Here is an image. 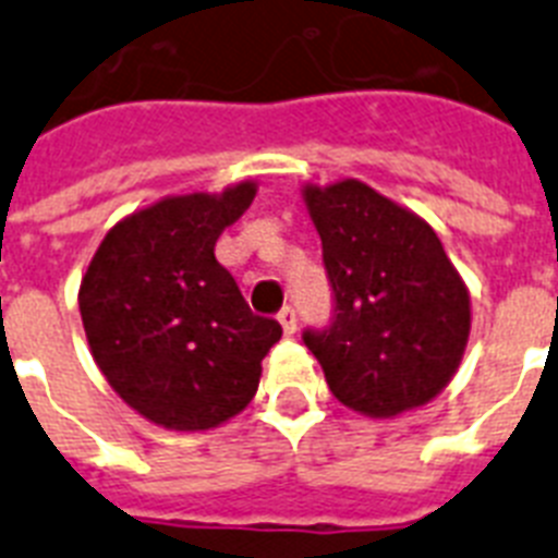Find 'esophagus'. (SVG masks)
Returning <instances> with one entry per match:
<instances>
[{"mask_svg": "<svg viewBox=\"0 0 558 558\" xmlns=\"http://www.w3.org/2000/svg\"><path fill=\"white\" fill-rule=\"evenodd\" d=\"M278 320H280V326H283V332H287V335L298 332V315H294L292 306H283V310L278 312Z\"/></svg>", "mask_w": 558, "mask_h": 558, "instance_id": "34e87169", "label": "esophagus"}]
</instances>
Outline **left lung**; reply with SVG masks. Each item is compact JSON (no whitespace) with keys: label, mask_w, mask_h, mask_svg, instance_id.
Wrapping results in <instances>:
<instances>
[{"label":"left lung","mask_w":558,"mask_h":558,"mask_svg":"<svg viewBox=\"0 0 558 558\" xmlns=\"http://www.w3.org/2000/svg\"><path fill=\"white\" fill-rule=\"evenodd\" d=\"M332 287V320L303 343L350 410L389 418L436 398L459 369L470 294L438 234L357 180L306 185Z\"/></svg>","instance_id":"1"}]
</instances>
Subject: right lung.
I'll use <instances>...</instances> for the list:
<instances>
[{
    "instance_id": "add662e5",
    "label": "right lung",
    "mask_w": 558,
    "mask_h": 558,
    "mask_svg": "<svg viewBox=\"0 0 558 558\" xmlns=\"http://www.w3.org/2000/svg\"><path fill=\"white\" fill-rule=\"evenodd\" d=\"M255 183L166 197L99 243L80 287L94 361L117 396L169 429H208L255 398L280 324L248 310L215 243Z\"/></svg>"
}]
</instances>
